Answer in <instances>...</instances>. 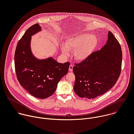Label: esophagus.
I'll return each mask as SVG.
<instances>
[{
    "label": "esophagus",
    "mask_w": 134,
    "mask_h": 134,
    "mask_svg": "<svg viewBox=\"0 0 134 134\" xmlns=\"http://www.w3.org/2000/svg\"><path fill=\"white\" fill-rule=\"evenodd\" d=\"M72 69H73V65H70L69 66V71H72Z\"/></svg>",
    "instance_id": "1"
}]
</instances>
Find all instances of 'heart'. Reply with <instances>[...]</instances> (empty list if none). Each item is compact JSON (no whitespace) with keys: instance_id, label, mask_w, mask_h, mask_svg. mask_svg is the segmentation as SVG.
Listing matches in <instances>:
<instances>
[{"instance_id":"obj_1","label":"heart","mask_w":134,"mask_h":134,"mask_svg":"<svg viewBox=\"0 0 134 134\" xmlns=\"http://www.w3.org/2000/svg\"><path fill=\"white\" fill-rule=\"evenodd\" d=\"M98 44L96 37L88 33L79 34L69 37L65 43H62L60 49L65 57L69 56L71 51H74L75 59L83 62L90 57L95 52Z\"/></svg>"}]
</instances>
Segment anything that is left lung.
<instances>
[{
  "label": "left lung",
  "instance_id": "1",
  "mask_svg": "<svg viewBox=\"0 0 134 134\" xmlns=\"http://www.w3.org/2000/svg\"><path fill=\"white\" fill-rule=\"evenodd\" d=\"M121 61L120 44L109 31L105 45L73 67L75 93L81 98L94 99L108 91L119 78Z\"/></svg>",
  "mask_w": 134,
  "mask_h": 134
}]
</instances>
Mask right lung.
<instances>
[{
  "label": "right lung",
  "instance_id": "obj_1",
  "mask_svg": "<svg viewBox=\"0 0 134 134\" xmlns=\"http://www.w3.org/2000/svg\"><path fill=\"white\" fill-rule=\"evenodd\" d=\"M41 31L39 24L29 27L18 41L15 66L18 81L33 96L44 99L55 92L58 83L68 72L70 64L58 63L53 57L38 59L31 49V36Z\"/></svg>",
  "mask_w": 134,
  "mask_h": 134
}]
</instances>
